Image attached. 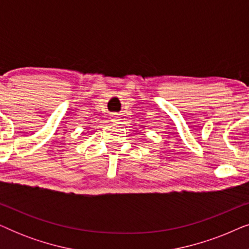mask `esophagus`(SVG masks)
<instances>
[{
    "mask_svg": "<svg viewBox=\"0 0 249 249\" xmlns=\"http://www.w3.org/2000/svg\"><path fill=\"white\" fill-rule=\"evenodd\" d=\"M120 117H119V115L117 114V113H114V114H112V121L114 122V124H119V120H120V119H119Z\"/></svg>",
    "mask_w": 249,
    "mask_h": 249,
    "instance_id": "esophagus-1",
    "label": "esophagus"
}]
</instances>
